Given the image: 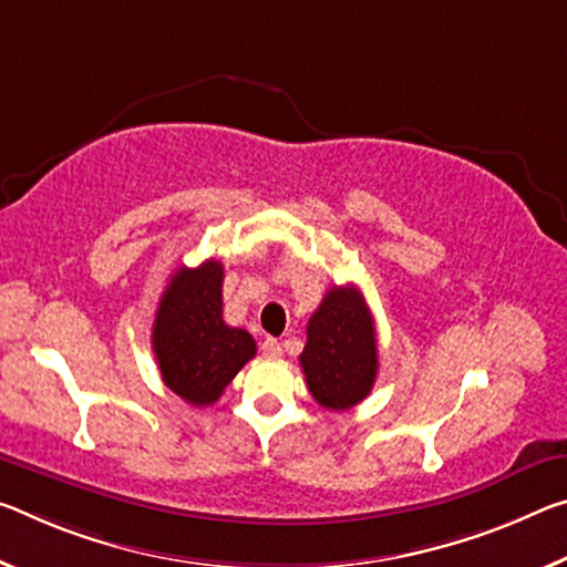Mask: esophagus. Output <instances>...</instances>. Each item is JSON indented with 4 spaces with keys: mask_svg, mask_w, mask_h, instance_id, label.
<instances>
[{
    "mask_svg": "<svg viewBox=\"0 0 567 567\" xmlns=\"http://www.w3.org/2000/svg\"><path fill=\"white\" fill-rule=\"evenodd\" d=\"M262 355L265 358H280L282 355V346H280V340H275V338H267L265 343H262Z\"/></svg>",
    "mask_w": 567,
    "mask_h": 567,
    "instance_id": "34e87169",
    "label": "esophagus"
}]
</instances>
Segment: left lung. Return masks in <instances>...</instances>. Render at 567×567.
Returning <instances> with one entry per match:
<instances>
[{"label": "left lung", "instance_id": "1", "mask_svg": "<svg viewBox=\"0 0 567 567\" xmlns=\"http://www.w3.org/2000/svg\"><path fill=\"white\" fill-rule=\"evenodd\" d=\"M300 365L312 399L328 411L353 409L371 393L379 348L373 316L355 285L326 292L308 322Z\"/></svg>", "mask_w": 567, "mask_h": 567}]
</instances>
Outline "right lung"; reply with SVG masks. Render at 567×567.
<instances>
[{"instance_id": "1", "label": "right lung", "mask_w": 567, "mask_h": 567, "mask_svg": "<svg viewBox=\"0 0 567 567\" xmlns=\"http://www.w3.org/2000/svg\"><path fill=\"white\" fill-rule=\"evenodd\" d=\"M221 282L224 267L217 259L178 267L161 295L151 332L161 379L194 406L217 401L257 353L247 330L224 322Z\"/></svg>"}]
</instances>
